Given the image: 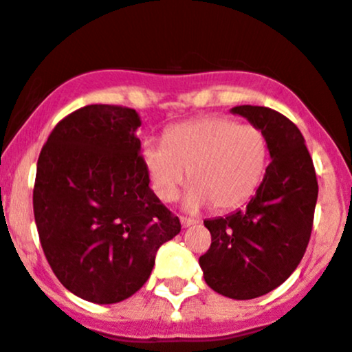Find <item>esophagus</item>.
<instances>
[{
	"instance_id": "34e87169",
	"label": "esophagus",
	"mask_w": 352,
	"mask_h": 352,
	"mask_svg": "<svg viewBox=\"0 0 352 352\" xmlns=\"http://www.w3.org/2000/svg\"><path fill=\"white\" fill-rule=\"evenodd\" d=\"M180 224H182V228H191V226L198 224V221L191 219V217H180Z\"/></svg>"
}]
</instances>
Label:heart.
Returning <instances> with one entry per match:
<instances>
[{"label": "heart", "mask_w": 352, "mask_h": 352, "mask_svg": "<svg viewBox=\"0 0 352 352\" xmlns=\"http://www.w3.org/2000/svg\"><path fill=\"white\" fill-rule=\"evenodd\" d=\"M142 160L154 195L173 201L189 177L186 206L215 205L234 210L261 186L269 163V142L255 124H239L224 116H208L172 126L165 140L144 142Z\"/></svg>", "instance_id": "b5f03b06"}]
</instances>
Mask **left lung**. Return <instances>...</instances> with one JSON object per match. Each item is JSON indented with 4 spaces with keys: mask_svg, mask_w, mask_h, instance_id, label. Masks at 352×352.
Listing matches in <instances>:
<instances>
[{
    "mask_svg": "<svg viewBox=\"0 0 352 352\" xmlns=\"http://www.w3.org/2000/svg\"><path fill=\"white\" fill-rule=\"evenodd\" d=\"M267 137L271 163L246 208L205 221L212 234L199 257L212 290L236 300L261 297L297 269L313 231L318 180L300 130L287 116L261 106H238Z\"/></svg>",
    "mask_w": 352,
    "mask_h": 352,
    "instance_id": "obj_1",
    "label": "left lung"
}]
</instances>
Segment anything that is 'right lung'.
<instances>
[{"label":"right lung","instance_id":"add662e5","mask_svg":"<svg viewBox=\"0 0 352 352\" xmlns=\"http://www.w3.org/2000/svg\"><path fill=\"white\" fill-rule=\"evenodd\" d=\"M135 109L74 111L38 157L32 206L43 252L62 285L95 304H116L149 280L156 252L180 232L151 191Z\"/></svg>","mask_w":352,"mask_h":352}]
</instances>
